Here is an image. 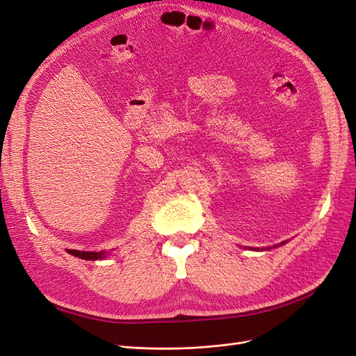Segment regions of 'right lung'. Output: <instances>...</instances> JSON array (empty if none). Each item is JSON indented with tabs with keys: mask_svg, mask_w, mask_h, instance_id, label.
<instances>
[{
	"mask_svg": "<svg viewBox=\"0 0 356 356\" xmlns=\"http://www.w3.org/2000/svg\"><path fill=\"white\" fill-rule=\"evenodd\" d=\"M74 257H79L81 260H99L105 255V252H86V251H77V250H67Z\"/></svg>",
	"mask_w": 356,
	"mask_h": 356,
	"instance_id": "add662e5",
	"label": "right lung"
}]
</instances>
